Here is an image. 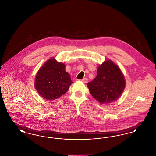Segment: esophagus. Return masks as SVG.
<instances>
[{
    "label": "esophagus",
    "instance_id": "obj_1",
    "mask_svg": "<svg viewBox=\"0 0 156 156\" xmlns=\"http://www.w3.org/2000/svg\"><path fill=\"white\" fill-rule=\"evenodd\" d=\"M81 81L83 82H84V83H87L88 82V78H83L82 80H81Z\"/></svg>",
    "mask_w": 156,
    "mask_h": 156
}]
</instances>
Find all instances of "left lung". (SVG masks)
<instances>
[{"label": "left lung", "mask_w": 156, "mask_h": 156, "mask_svg": "<svg viewBox=\"0 0 156 156\" xmlns=\"http://www.w3.org/2000/svg\"><path fill=\"white\" fill-rule=\"evenodd\" d=\"M92 96L100 104H111L121 95L126 86L123 74L117 64L106 59L98 68L97 77L87 83Z\"/></svg>", "instance_id": "8db88e82"}]
</instances>
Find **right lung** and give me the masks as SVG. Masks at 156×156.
Listing matches in <instances>:
<instances>
[{
    "mask_svg": "<svg viewBox=\"0 0 156 156\" xmlns=\"http://www.w3.org/2000/svg\"><path fill=\"white\" fill-rule=\"evenodd\" d=\"M66 67L62 62L51 58L40 68L35 78L34 87L41 97L47 100H55L67 92L73 82Z\"/></svg>",
    "mask_w": 156,
    "mask_h": 156,
    "instance_id": "right-lung-1",
    "label": "right lung"
}]
</instances>
